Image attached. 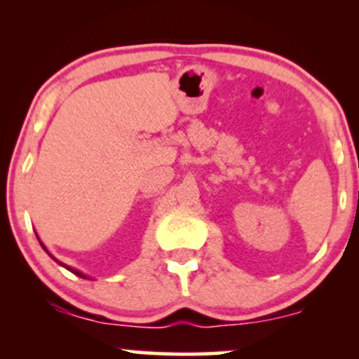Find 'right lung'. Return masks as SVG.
I'll use <instances>...</instances> for the list:
<instances>
[{"instance_id": "1", "label": "right lung", "mask_w": 359, "mask_h": 359, "mask_svg": "<svg viewBox=\"0 0 359 359\" xmlns=\"http://www.w3.org/2000/svg\"><path fill=\"white\" fill-rule=\"evenodd\" d=\"M36 238H39V236H36ZM40 245H42V241H40ZM42 248L45 250V251H47V253H48V250L47 248H45V246L42 245ZM48 255H50V253H48ZM50 257H52V255H50ZM53 258V257H52ZM53 259H55V262L57 263H59V265H62V266H64V269H67L69 271H72V273H76L77 275V277H81V278H88V275H84V273H82V271H79V270H76V269H71V266H67V265H65V263H60L59 262V259H57V258H53Z\"/></svg>"}]
</instances>
